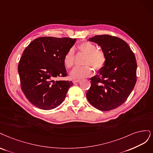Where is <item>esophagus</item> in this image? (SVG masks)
Instances as JSON below:
<instances>
[{
	"mask_svg": "<svg viewBox=\"0 0 153 153\" xmlns=\"http://www.w3.org/2000/svg\"><path fill=\"white\" fill-rule=\"evenodd\" d=\"M81 80H74V83H77V82H79Z\"/></svg>",
	"mask_w": 153,
	"mask_h": 153,
	"instance_id": "34e87169",
	"label": "esophagus"
}]
</instances>
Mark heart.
<instances>
[{"instance_id": "b5f03b06", "label": "heart", "mask_w": 153, "mask_h": 153, "mask_svg": "<svg viewBox=\"0 0 153 153\" xmlns=\"http://www.w3.org/2000/svg\"><path fill=\"white\" fill-rule=\"evenodd\" d=\"M77 50L86 55L85 64H90L96 70H100L105 63V56L102 51L98 50L97 46L92 42L85 41L77 46ZM74 52L70 49L63 57V63L65 67L70 68L74 65ZM93 73V68L90 65L76 67L71 72V77L73 79H82L91 76Z\"/></svg>"}]
</instances>
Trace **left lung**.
Instances as JSON below:
<instances>
[{
  "instance_id": "left-lung-1",
  "label": "left lung",
  "mask_w": 153,
  "mask_h": 153,
  "mask_svg": "<svg viewBox=\"0 0 153 153\" xmlns=\"http://www.w3.org/2000/svg\"><path fill=\"white\" fill-rule=\"evenodd\" d=\"M100 46L105 56V65L91 77L86 98L102 111L114 109L129 97L137 81V62L134 53L121 39L109 35L88 39Z\"/></svg>"
}]
</instances>
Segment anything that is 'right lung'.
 <instances>
[{
  "instance_id": "obj_1",
  "label": "right lung",
  "mask_w": 153,
  "mask_h": 153,
  "mask_svg": "<svg viewBox=\"0 0 153 153\" xmlns=\"http://www.w3.org/2000/svg\"><path fill=\"white\" fill-rule=\"evenodd\" d=\"M77 39L42 37L24 50L18 67L23 93L32 104L43 110L57 107L65 100L73 82L55 81L67 76L63 57Z\"/></svg>"
}]
</instances>
